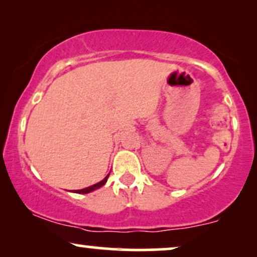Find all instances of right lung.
Segmentation results:
<instances>
[{
  "label": "right lung",
  "mask_w": 257,
  "mask_h": 257,
  "mask_svg": "<svg viewBox=\"0 0 257 257\" xmlns=\"http://www.w3.org/2000/svg\"><path fill=\"white\" fill-rule=\"evenodd\" d=\"M107 178H108V174H107V177H105V179H103V180H101L100 182H98V184H94L92 186H90V187H86L84 189H78V191H75V193H79V194H86V193L92 192V191H94V189H97V188L101 187V186H104L105 182L107 181Z\"/></svg>",
  "instance_id": "1"
}]
</instances>
